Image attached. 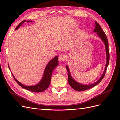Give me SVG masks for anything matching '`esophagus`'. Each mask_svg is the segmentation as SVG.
<instances>
[{
  "mask_svg": "<svg viewBox=\"0 0 120 120\" xmlns=\"http://www.w3.org/2000/svg\"><path fill=\"white\" fill-rule=\"evenodd\" d=\"M66 59V56L65 55H60L59 56V60L60 62H64Z\"/></svg>",
  "mask_w": 120,
  "mask_h": 120,
  "instance_id": "34e87169",
  "label": "esophagus"
}]
</instances>
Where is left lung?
<instances>
[{
  "label": "left lung",
  "mask_w": 120,
  "mask_h": 120,
  "mask_svg": "<svg viewBox=\"0 0 120 120\" xmlns=\"http://www.w3.org/2000/svg\"><path fill=\"white\" fill-rule=\"evenodd\" d=\"M94 32H96L97 35L101 39L102 41H103V42L105 44V50H106V56H107V62H106L105 68L104 72L102 73L101 77L100 78V79H99L97 81L95 82H94V83L87 85V84H82L79 83L77 82V81H75L71 76L70 71H69V67H68L67 65H66V67L68 73V83H69V85L71 86L72 88H73L74 90L78 91H81L87 90L88 89H90L92 87H93L94 86H95V85L100 83L101 81V80L103 79L104 77L105 76V72L107 71V67L108 66V65L109 63V44H108L107 38L105 35V33L103 31V30H102V29L101 28V26L97 22H95V29L94 30Z\"/></svg>",
  "instance_id": "obj_1"
}]
</instances>
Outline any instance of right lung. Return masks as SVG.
Here are the masks:
<instances>
[{
  "mask_svg": "<svg viewBox=\"0 0 120 120\" xmlns=\"http://www.w3.org/2000/svg\"><path fill=\"white\" fill-rule=\"evenodd\" d=\"M25 22H32V20H24L21 22L19 23V25L17 26L15 30L18 29L19 27L22 26V24ZM58 56H55L53 58V59H52V60L49 61V63L47 65L45 70H44V74H43L42 79L41 80V81L35 85H32V86H26V85H25L21 83L16 79L14 76H13V75L12 73L11 72V73L15 81L18 83V84L19 85V86H20L26 89V90H28L29 91H32V92H42V91H44V90H45L49 86L51 82V76H52L53 71L55 68L58 65ZM8 67L10 69L9 65H8Z\"/></svg>",
  "mask_w": 120,
  "mask_h": 120,
  "instance_id": "add662e5",
  "label": "right lung"
}]
</instances>
